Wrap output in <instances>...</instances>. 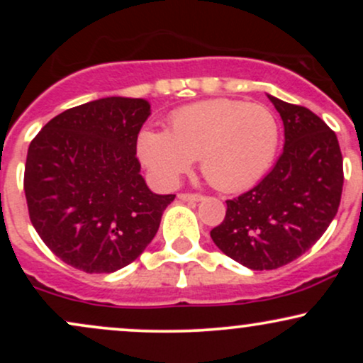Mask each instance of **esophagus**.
Here are the masks:
<instances>
[{
    "mask_svg": "<svg viewBox=\"0 0 363 363\" xmlns=\"http://www.w3.org/2000/svg\"><path fill=\"white\" fill-rule=\"evenodd\" d=\"M179 199H181V201H201L203 196L201 194H191V193H181L179 194Z\"/></svg>",
    "mask_w": 363,
    "mask_h": 363,
    "instance_id": "34e87169",
    "label": "esophagus"
}]
</instances>
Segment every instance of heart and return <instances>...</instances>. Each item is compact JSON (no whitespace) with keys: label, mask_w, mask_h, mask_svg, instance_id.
Returning <instances> with one entry per match:
<instances>
[{"label":"heart","mask_w":363,"mask_h":363,"mask_svg":"<svg viewBox=\"0 0 363 363\" xmlns=\"http://www.w3.org/2000/svg\"><path fill=\"white\" fill-rule=\"evenodd\" d=\"M280 143L277 118L261 104L211 99L170 116V131L147 128L136 150L150 177L170 189L199 157L201 172L223 193L247 189L272 167Z\"/></svg>","instance_id":"1"}]
</instances>
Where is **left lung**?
Segmentation results:
<instances>
[{
  "instance_id": "left-lung-1",
  "label": "left lung",
  "mask_w": 363,
  "mask_h": 363,
  "mask_svg": "<svg viewBox=\"0 0 363 363\" xmlns=\"http://www.w3.org/2000/svg\"><path fill=\"white\" fill-rule=\"evenodd\" d=\"M268 99L285 128L283 153L259 184L228 199L223 222L210 232L220 251L256 272L309 251L336 216L343 189L335 131L306 107Z\"/></svg>"
}]
</instances>
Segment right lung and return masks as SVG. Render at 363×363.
I'll use <instances>...</instances> for the list:
<instances>
[{"instance_id":"right-lung-1","label":"right lung","mask_w":363,"mask_h":363,"mask_svg":"<svg viewBox=\"0 0 363 363\" xmlns=\"http://www.w3.org/2000/svg\"><path fill=\"white\" fill-rule=\"evenodd\" d=\"M143 99L106 97L61 112L32 140L23 189L44 244L73 268L114 273L147 249L176 194L150 191L136 158Z\"/></svg>"}]
</instances>
